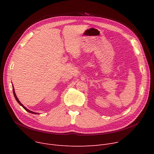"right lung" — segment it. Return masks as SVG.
Listing matches in <instances>:
<instances>
[{
    "label": "right lung",
    "mask_w": 154,
    "mask_h": 154,
    "mask_svg": "<svg viewBox=\"0 0 154 154\" xmlns=\"http://www.w3.org/2000/svg\"><path fill=\"white\" fill-rule=\"evenodd\" d=\"M13 93H14V97H15V99H16V100H17V102L20 105V106L25 109L26 111H27V112H30V113H32V114H38L37 113H36V112H32V111H30V110H29V109H27L26 107H24L23 105L20 102V101L19 100V99H18V98L17 97V96H16V95H15V91H14V87H13Z\"/></svg>",
    "instance_id": "add662e5"
}]
</instances>
